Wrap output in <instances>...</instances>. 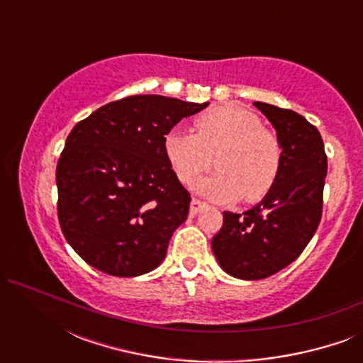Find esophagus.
Wrapping results in <instances>:
<instances>
[{
    "instance_id": "esophagus-1",
    "label": "esophagus",
    "mask_w": 363,
    "mask_h": 363,
    "mask_svg": "<svg viewBox=\"0 0 363 363\" xmlns=\"http://www.w3.org/2000/svg\"><path fill=\"white\" fill-rule=\"evenodd\" d=\"M208 205L205 201H201V200H198V198H193L191 200V205H190V213L191 215H196V213H200L203 208H206Z\"/></svg>"
}]
</instances>
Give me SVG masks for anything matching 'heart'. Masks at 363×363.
Here are the masks:
<instances>
[{"label": "heart", "mask_w": 363, "mask_h": 363, "mask_svg": "<svg viewBox=\"0 0 363 363\" xmlns=\"http://www.w3.org/2000/svg\"><path fill=\"white\" fill-rule=\"evenodd\" d=\"M193 128L195 133L172 128L163 138L168 165L183 185H195L213 165L215 155L220 170L203 182L206 196L257 201L272 190L281 173L282 147L256 113L228 104L200 113Z\"/></svg>", "instance_id": "1"}]
</instances>
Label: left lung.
I'll return each instance as SVG.
<instances>
[{"mask_svg":"<svg viewBox=\"0 0 363 363\" xmlns=\"http://www.w3.org/2000/svg\"><path fill=\"white\" fill-rule=\"evenodd\" d=\"M276 128L282 167L276 185L251 210L223 213L211 247L238 279L269 277L301 256L322 218L327 155L317 128L289 108L255 102Z\"/></svg>","mask_w":363,"mask_h":363,"instance_id":"8db88e82","label":"left lung"}]
</instances>
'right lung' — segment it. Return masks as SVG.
Masks as SVG:
<instances>
[{
  "mask_svg": "<svg viewBox=\"0 0 363 363\" xmlns=\"http://www.w3.org/2000/svg\"><path fill=\"white\" fill-rule=\"evenodd\" d=\"M206 106L128 96L74 125L56 168L57 218L64 238L87 264L108 276L133 277L165 259L191 198L168 165L163 138Z\"/></svg>",
  "mask_w": 363,
  "mask_h": 363,
  "instance_id": "1",
  "label": "right lung"
}]
</instances>
